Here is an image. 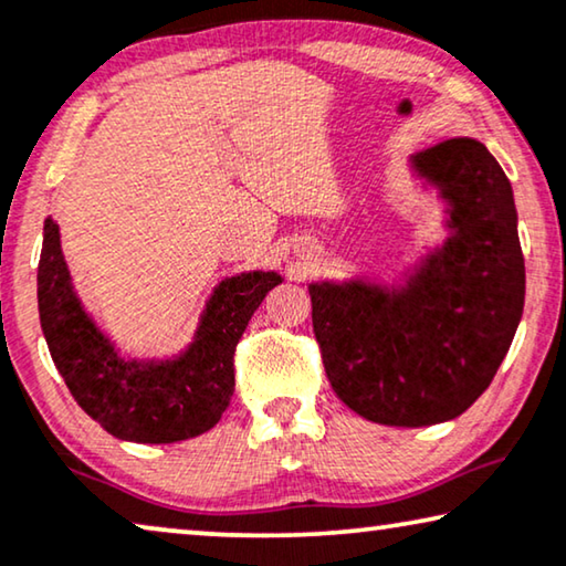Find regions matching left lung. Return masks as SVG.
Listing matches in <instances>:
<instances>
[{"instance_id":"obj_1","label":"left lung","mask_w":566,"mask_h":566,"mask_svg":"<svg viewBox=\"0 0 566 566\" xmlns=\"http://www.w3.org/2000/svg\"><path fill=\"white\" fill-rule=\"evenodd\" d=\"M408 170L439 199L444 240L390 281L322 277L308 293L342 403L419 429L457 419L493 382L521 324L526 268L513 188L485 145L452 137L411 155Z\"/></svg>"}]
</instances>
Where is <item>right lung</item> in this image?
Instances as JSON below:
<instances>
[{
  "label": "right lung",
  "mask_w": 566,
  "mask_h": 566,
  "mask_svg": "<svg viewBox=\"0 0 566 566\" xmlns=\"http://www.w3.org/2000/svg\"><path fill=\"white\" fill-rule=\"evenodd\" d=\"M275 270L222 277L203 301L181 349L163 357L125 355L73 289L61 227H43L38 308L48 349L76 403L122 441L174 444L209 431L234 392V347L270 289Z\"/></svg>",
  "instance_id": "1"
}]
</instances>
